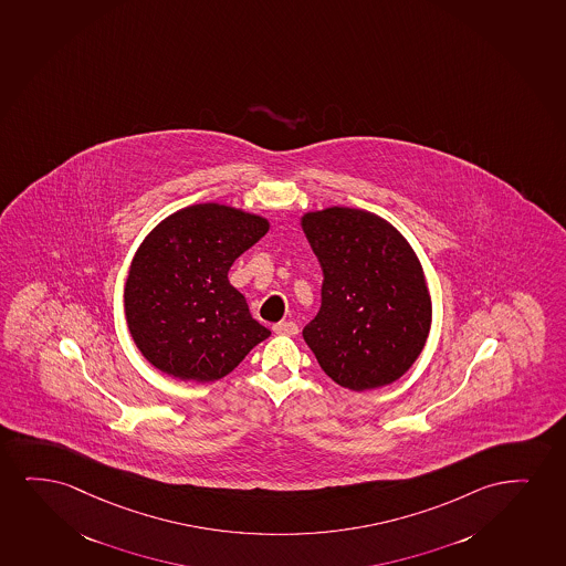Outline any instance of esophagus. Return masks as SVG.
Masks as SVG:
<instances>
[{
  "instance_id": "obj_1",
  "label": "esophagus",
  "mask_w": 566,
  "mask_h": 566,
  "mask_svg": "<svg viewBox=\"0 0 566 566\" xmlns=\"http://www.w3.org/2000/svg\"><path fill=\"white\" fill-rule=\"evenodd\" d=\"M272 331H274V334H282V336H297L300 328H297L294 321H282V323L274 324Z\"/></svg>"
}]
</instances>
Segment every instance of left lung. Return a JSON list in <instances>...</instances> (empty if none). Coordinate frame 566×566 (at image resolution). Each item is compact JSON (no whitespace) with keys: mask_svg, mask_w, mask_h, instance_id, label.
<instances>
[{"mask_svg":"<svg viewBox=\"0 0 566 566\" xmlns=\"http://www.w3.org/2000/svg\"><path fill=\"white\" fill-rule=\"evenodd\" d=\"M302 227L324 276L321 308L303 339L344 388L396 382L419 357L432 323L419 258L396 228L363 209L311 211Z\"/></svg>","mask_w":566,"mask_h":566,"instance_id":"left-lung-1","label":"left lung"}]
</instances>
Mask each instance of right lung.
<instances>
[{
	"label": "right lung",
	"instance_id": "right-lung-1",
	"mask_svg": "<svg viewBox=\"0 0 566 566\" xmlns=\"http://www.w3.org/2000/svg\"><path fill=\"white\" fill-rule=\"evenodd\" d=\"M266 232L259 214L199 203L146 235L126 279L125 313L134 344L155 368L214 382L271 336L228 282L235 259Z\"/></svg>",
	"mask_w": 566,
	"mask_h": 566
}]
</instances>
